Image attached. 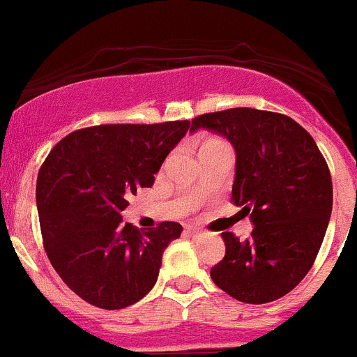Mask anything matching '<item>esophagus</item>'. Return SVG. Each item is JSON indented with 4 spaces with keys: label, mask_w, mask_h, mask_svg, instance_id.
<instances>
[{
    "label": "esophagus",
    "mask_w": 357,
    "mask_h": 357,
    "mask_svg": "<svg viewBox=\"0 0 357 357\" xmlns=\"http://www.w3.org/2000/svg\"><path fill=\"white\" fill-rule=\"evenodd\" d=\"M186 234L190 236V238L192 239H199L202 236V231H199V229H195V227H186Z\"/></svg>",
    "instance_id": "34e87169"
}]
</instances>
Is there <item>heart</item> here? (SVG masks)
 <instances>
[{
  "label": "heart",
  "mask_w": 357,
  "mask_h": 357,
  "mask_svg": "<svg viewBox=\"0 0 357 357\" xmlns=\"http://www.w3.org/2000/svg\"><path fill=\"white\" fill-rule=\"evenodd\" d=\"M213 142H216V141H211V142H208V144H213Z\"/></svg>",
  "instance_id": "heart-1"
}]
</instances>
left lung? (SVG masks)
<instances>
[{"label":"left lung","instance_id":"left-lung-1","mask_svg":"<svg viewBox=\"0 0 357 357\" xmlns=\"http://www.w3.org/2000/svg\"><path fill=\"white\" fill-rule=\"evenodd\" d=\"M206 128L236 151L232 202L250 215L246 241L222 232L225 257L211 269L222 291L250 305L289 294L314 264L333 209L328 163L314 137L289 116L238 107L202 114Z\"/></svg>","mask_w":357,"mask_h":357}]
</instances>
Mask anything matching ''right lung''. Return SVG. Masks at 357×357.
<instances>
[{
    "label": "right lung",
    "instance_id": "right-lung-1",
    "mask_svg": "<svg viewBox=\"0 0 357 357\" xmlns=\"http://www.w3.org/2000/svg\"><path fill=\"white\" fill-rule=\"evenodd\" d=\"M190 121L100 125L72 132L51 149L36 178V209L52 268L79 298L119 310L144 298L176 222L141 232L123 224L130 194L149 188Z\"/></svg>",
    "mask_w": 357,
    "mask_h": 357
}]
</instances>
